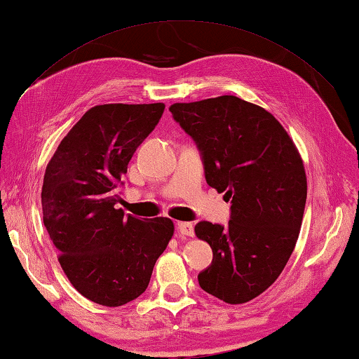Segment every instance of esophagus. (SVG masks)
<instances>
[{
	"label": "esophagus",
	"mask_w": 359,
	"mask_h": 359,
	"mask_svg": "<svg viewBox=\"0 0 359 359\" xmlns=\"http://www.w3.org/2000/svg\"><path fill=\"white\" fill-rule=\"evenodd\" d=\"M177 229L182 235L185 236H193L194 235V227L191 222H177Z\"/></svg>",
	"instance_id": "esophagus-1"
}]
</instances>
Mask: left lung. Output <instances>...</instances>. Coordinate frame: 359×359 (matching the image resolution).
Wrapping results in <instances>:
<instances>
[{
    "label": "left lung",
    "instance_id": "8db88e82",
    "mask_svg": "<svg viewBox=\"0 0 359 359\" xmlns=\"http://www.w3.org/2000/svg\"><path fill=\"white\" fill-rule=\"evenodd\" d=\"M170 111L201 149L207 184L231 201L226 229L207 221L194 227L213 250L199 285L226 304H245L276 282L296 248L304 160L276 116L241 97L175 102Z\"/></svg>",
    "mask_w": 359,
    "mask_h": 359
}]
</instances>
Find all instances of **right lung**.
Here are the masks:
<instances>
[{
  "label": "right lung",
  "mask_w": 359,
  "mask_h": 359,
  "mask_svg": "<svg viewBox=\"0 0 359 359\" xmlns=\"http://www.w3.org/2000/svg\"><path fill=\"white\" fill-rule=\"evenodd\" d=\"M163 110V102L95 105L46 166L43 224L69 283L95 304L121 306L142 296L174 235L170 217L138 219L115 208V188Z\"/></svg>",
  "instance_id": "add662e5"
}]
</instances>
